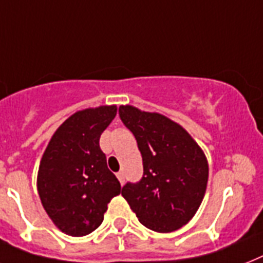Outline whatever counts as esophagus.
<instances>
[{"mask_svg":"<svg viewBox=\"0 0 263 263\" xmlns=\"http://www.w3.org/2000/svg\"><path fill=\"white\" fill-rule=\"evenodd\" d=\"M117 176V178H119V181H120V183L121 185H124V173H117L116 174Z\"/></svg>","mask_w":263,"mask_h":263,"instance_id":"1","label":"esophagus"}]
</instances>
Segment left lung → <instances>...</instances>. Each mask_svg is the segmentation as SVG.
Instances as JSON below:
<instances>
[{"label": "left lung", "mask_w": 263, "mask_h": 263, "mask_svg": "<svg viewBox=\"0 0 263 263\" xmlns=\"http://www.w3.org/2000/svg\"><path fill=\"white\" fill-rule=\"evenodd\" d=\"M143 159V177L121 189L144 227L173 232L196 215L208 183V161L201 147L178 123L132 105L119 108Z\"/></svg>", "instance_id": "1"}]
</instances>
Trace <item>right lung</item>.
Masks as SVG:
<instances>
[{
	"label": "right lung",
	"instance_id": "obj_1",
	"mask_svg": "<svg viewBox=\"0 0 263 263\" xmlns=\"http://www.w3.org/2000/svg\"><path fill=\"white\" fill-rule=\"evenodd\" d=\"M116 113V105L78 110L59 125L43 154L39 197L52 223L67 235L95 231L108 202L120 194V182L100 148V136Z\"/></svg>",
	"mask_w": 263,
	"mask_h": 263
}]
</instances>
